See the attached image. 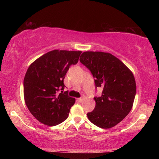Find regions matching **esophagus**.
<instances>
[{
	"label": "esophagus",
	"mask_w": 159,
	"mask_h": 159,
	"mask_svg": "<svg viewBox=\"0 0 159 159\" xmlns=\"http://www.w3.org/2000/svg\"><path fill=\"white\" fill-rule=\"evenodd\" d=\"M78 101H79V102H82V101H83V98H79L77 99Z\"/></svg>",
	"instance_id": "obj_1"
}]
</instances>
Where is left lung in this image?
I'll return each instance as SVG.
<instances>
[{"label":"left lung","mask_w":159,"mask_h":159,"mask_svg":"<svg viewBox=\"0 0 159 159\" xmlns=\"http://www.w3.org/2000/svg\"><path fill=\"white\" fill-rule=\"evenodd\" d=\"M80 61L90 70L95 87L102 88V95L95 97V107L87 114L88 119L101 128L117 125L133 107L136 83L130 70L111 54L84 52Z\"/></svg>","instance_id":"obj_1"}]
</instances>
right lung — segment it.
<instances>
[{"mask_svg": "<svg viewBox=\"0 0 159 159\" xmlns=\"http://www.w3.org/2000/svg\"><path fill=\"white\" fill-rule=\"evenodd\" d=\"M80 54L81 51L55 50L29 66L24 79V96L29 111L39 121L54 126L68 118L75 99L68 95V90L63 93L64 79Z\"/></svg>", "mask_w": 159, "mask_h": 159, "instance_id": "right-lung-1", "label": "right lung"}]
</instances>
